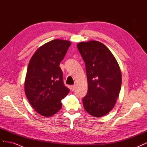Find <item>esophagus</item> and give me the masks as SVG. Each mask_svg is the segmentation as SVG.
Masks as SVG:
<instances>
[{
  "label": "esophagus",
  "instance_id": "obj_1",
  "mask_svg": "<svg viewBox=\"0 0 147 147\" xmlns=\"http://www.w3.org/2000/svg\"><path fill=\"white\" fill-rule=\"evenodd\" d=\"M75 88H76V85H75V84H74V85L71 86V90H72V91H74L75 89Z\"/></svg>",
  "mask_w": 147,
  "mask_h": 147
}]
</instances>
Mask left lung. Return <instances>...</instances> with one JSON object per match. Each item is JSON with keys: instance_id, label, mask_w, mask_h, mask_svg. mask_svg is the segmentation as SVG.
I'll use <instances>...</instances> for the list:
<instances>
[{"instance_id": "8db88e82", "label": "left lung", "mask_w": 147, "mask_h": 147, "mask_svg": "<svg viewBox=\"0 0 147 147\" xmlns=\"http://www.w3.org/2000/svg\"><path fill=\"white\" fill-rule=\"evenodd\" d=\"M77 48L85 63L88 89L83 99L84 109L100 117L112 110L121 86V73L112 53L102 43L80 42Z\"/></svg>"}]
</instances>
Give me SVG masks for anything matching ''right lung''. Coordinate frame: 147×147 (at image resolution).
I'll return each instance as SVG.
<instances>
[{
    "label": "right lung",
    "instance_id": "obj_1",
    "mask_svg": "<svg viewBox=\"0 0 147 147\" xmlns=\"http://www.w3.org/2000/svg\"><path fill=\"white\" fill-rule=\"evenodd\" d=\"M71 43L55 39L37 49L29 61L24 89L26 97L37 113L51 117L62 107L61 100L70 90L64 85L60 63Z\"/></svg>",
    "mask_w": 147,
    "mask_h": 147
}]
</instances>
